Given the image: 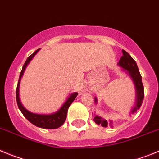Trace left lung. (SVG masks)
Wrapping results in <instances>:
<instances>
[{
	"mask_svg": "<svg viewBox=\"0 0 159 159\" xmlns=\"http://www.w3.org/2000/svg\"><path fill=\"white\" fill-rule=\"evenodd\" d=\"M122 52L123 55L120 59V61H119L118 65L122 67L123 70L129 74V76L131 77L133 82H134L135 90H136L135 105L133 108V109L131 110V113H134L142 105L143 101L144 98V87L142 82V77L140 75L139 70V68L137 66L135 61L124 50H122ZM97 98H95V102L97 103ZM93 120L95 121L96 124H101L104 128L108 125H110L111 127V121L108 123L106 120H104V119L101 118V116H95Z\"/></svg>",
	"mask_w": 159,
	"mask_h": 159,
	"instance_id": "8db88e82",
	"label": "left lung"
}]
</instances>
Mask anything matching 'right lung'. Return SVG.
<instances>
[{
    "mask_svg": "<svg viewBox=\"0 0 159 159\" xmlns=\"http://www.w3.org/2000/svg\"><path fill=\"white\" fill-rule=\"evenodd\" d=\"M39 51V49L36 50L32 55H30L28 58H27L26 62L24 64V66L22 68L20 74L19 81H18V84H17L16 91V102L17 105L19 107L20 110L23 113V115L25 116V118L28 120V121L31 123L32 124L35 125L36 127L41 128H45V129H56V128H59L60 126H62L65 122L66 119L67 111L69 108L70 105L72 104L74 99L76 98L78 96V93H74L71 94L68 99L66 101V102L62 104V106L59 108L58 111L53 114H49V115H43V114H35L32 113L31 111H28L26 108H24L21 104L20 101L19 97V88H20V79L22 78L23 74H24V70L26 69L27 66L30 62L33 57L37 54V52Z\"/></svg>",
    "mask_w": 159,
    "mask_h": 159,
    "instance_id": "add662e5",
    "label": "right lung"
}]
</instances>
